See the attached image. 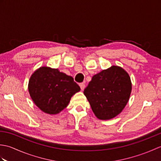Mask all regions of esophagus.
Instances as JSON below:
<instances>
[{"label": "esophagus", "instance_id": "esophagus-1", "mask_svg": "<svg viewBox=\"0 0 161 161\" xmlns=\"http://www.w3.org/2000/svg\"><path fill=\"white\" fill-rule=\"evenodd\" d=\"M80 86L81 90H84V88H85V84H84V83H80Z\"/></svg>", "mask_w": 161, "mask_h": 161}]
</instances>
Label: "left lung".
<instances>
[{"instance_id": "1", "label": "left lung", "mask_w": 161, "mask_h": 161, "mask_svg": "<svg viewBox=\"0 0 161 161\" xmlns=\"http://www.w3.org/2000/svg\"><path fill=\"white\" fill-rule=\"evenodd\" d=\"M131 92L128 73L120 67L113 66L95 75L84 94L97 118L110 119L122 112Z\"/></svg>"}]
</instances>
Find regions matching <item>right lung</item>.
I'll list each match as a JSON object with an SVG mask.
<instances>
[{"mask_svg":"<svg viewBox=\"0 0 161 161\" xmlns=\"http://www.w3.org/2000/svg\"><path fill=\"white\" fill-rule=\"evenodd\" d=\"M28 90L41 110L57 114L67 107L71 97L80 91V87L73 77L58 69L41 67L30 77Z\"/></svg>","mask_w":161,"mask_h":161,"instance_id":"1","label":"right lung"}]
</instances>
